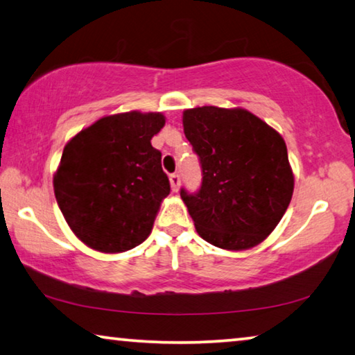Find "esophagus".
I'll return each mask as SVG.
<instances>
[{"mask_svg":"<svg viewBox=\"0 0 355 355\" xmlns=\"http://www.w3.org/2000/svg\"><path fill=\"white\" fill-rule=\"evenodd\" d=\"M171 186H172V191L177 192L180 189V183H182V178H180L178 173H172L171 175Z\"/></svg>","mask_w":355,"mask_h":355,"instance_id":"34e87169","label":"esophagus"}]
</instances>
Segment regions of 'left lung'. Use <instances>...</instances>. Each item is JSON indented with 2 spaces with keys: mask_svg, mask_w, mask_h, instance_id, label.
I'll list each match as a JSON object with an SVG mask.
<instances>
[{
  "mask_svg": "<svg viewBox=\"0 0 355 355\" xmlns=\"http://www.w3.org/2000/svg\"><path fill=\"white\" fill-rule=\"evenodd\" d=\"M183 128L202 166L200 189L180 191L197 233L220 249L255 248L277 227L293 197L284 137L243 107L186 110Z\"/></svg>",
  "mask_w": 355,
  "mask_h": 355,
  "instance_id": "obj_1",
  "label": "left lung"
}]
</instances>
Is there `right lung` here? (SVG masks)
Instances as JSON below:
<instances>
[{
	"label": "right lung",
	"instance_id": "1",
	"mask_svg": "<svg viewBox=\"0 0 355 355\" xmlns=\"http://www.w3.org/2000/svg\"><path fill=\"white\" fill-rule=\"evenodd\" d=\"M164 123L161 112L114 114L64 147L55 196L71 232L89 248L119 254L150 235L171 192L161 152L150 142Z\"/></svg>",
	"mask_w": 355,
	"mask_h": 355
}]
</instances>
